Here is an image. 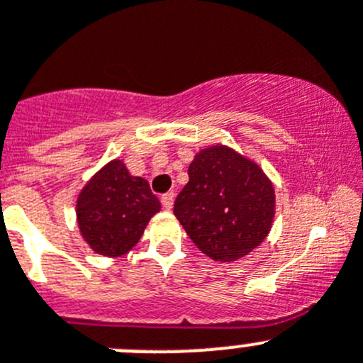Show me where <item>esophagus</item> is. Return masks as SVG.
I'll use <instances>...</instances> for the list:
<instances>
[{
    "mask_svg": "<svg viewBox=\"0 0 363 363\" xmlns=\"http://www.w3.org/2000/svg\"><path fill=\"white\" fill-rule=\"evenodd\" d=\"M161 204L166 211H170L174 208V193H164L161 197Z\"/></svg>",
    "mask_w": 363,
    "mask_h": 363,
    "instance_id": "esophagus-1",
    "label": "esophagus"
}]
</instances>
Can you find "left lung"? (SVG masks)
I'll return each mask as SVG.
<instances>
[{
    "label": "left lung",
    "instance_id": "1",
    "mask_svg": "<svg viewBox=\"0 0 363 363\" xmlns=\"http://www.w3.org/2000/svg\"><path fill=\"white\" fill-rule=\"evenodd\" d=\"M174 213L193 243L215 262H236L272 228L274 186L256 162L215 145L199 152Z\"/></svg>",
    "mask_w": 363,
    "mask_h": 363
}]
</instances>
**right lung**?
Segmentation results:
<instances>
[{"instance_id": "add662e5", "label": "right lung", "mask_w": 363, "mask_h": 363, "mask_svg": "<svg viewBox=\"0 0 363 363\" xmlns=\"http://www.w3.org/2000/svg\"><path fill=\"white\" fill-rule=\"evenodd\" d=\"M161 209L145 179L114 159L80 191L77 220L84 240L101 256H121L140 242L148 220Z\"/></svg>"}]
</instances>
